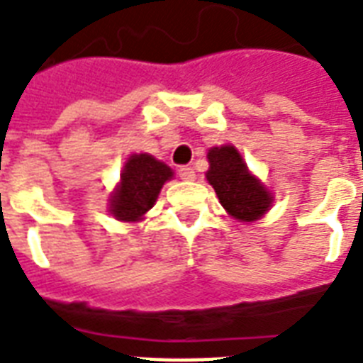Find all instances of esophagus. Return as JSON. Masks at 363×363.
I'll return each instance as SVG.
<instances>
[{
	"instance_id": "esophagus-1",
	"label": "esophagus",
	"mask_w": 363,
	"mask_h": 363,
	"mask_svg": "<svg viewBox=\"0 0 363 363\" xmlns=\"http://www.w3.org/2000/svg\"><path fill=\"white\" fill-rule=\"evenodd\" d=\"M179 177H181L182 181H194V179H196V171H194L192 167L184 165V167L179 169Z\"/></svg>"
}]
</instances>
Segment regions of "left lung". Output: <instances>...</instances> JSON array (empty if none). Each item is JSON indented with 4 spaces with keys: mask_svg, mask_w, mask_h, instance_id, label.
Wrapping results in <instances>:
<instances>
[{
    "mask_svg": "<svg viewBox=\"0 0 363 363\" xmlns=\"http://www.w3.org/2000/svg\"><path fill=\"white\" fill-rule=\"evenodd\" d=\"M207 181L215 188L222 207L239 222H254L269 211L273 196L259 179L248 171L245 160L233 145L213 147L207 152Z\"/></svg>",
    "mask_w": 363,
    "mask_h": 363,
    "instance_id": "1",
    "label": "left lung"
}]
</instances>
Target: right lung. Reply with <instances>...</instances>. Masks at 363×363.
<instances>
[{"label":"right lung","instance_id":"right-lung-1","mask_svg":"<svg viewBox=\"0 0 363 363\" xmlns=\"http://www.w3.org/2000/svg\"><path fill=\"white\" fill-rule=\"evenodd\" d=\"M173 177L169 165L150 154H131L121 173V182L111 194L109 211L116 220H141L152 209L165 182Z\"/></svg>","mask_w":363,"mask_h":363}]
</instances>
